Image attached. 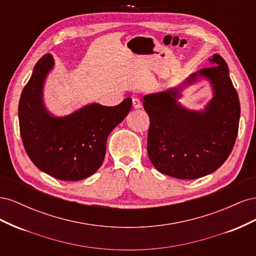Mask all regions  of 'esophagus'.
Listing matches in <instances>:
<instances>
[{
    "mask_svg": "<svg viewBox=\"0 0 256 256\" xmlns=\"http://www.w3.org/2000/svg\"><path fill=\"white\" fill-rule=\"evenodd\" d=\"M132 106H134V109H140V108L142 106L141 100L138 99V98H134V99H132Z\"/></svg>",
    "mask_w": 256,
    "mask_h": 256,
    "instance_id": "34e87169",
    "label": "esophagus"
}]
</instances>
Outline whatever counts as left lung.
I'll return each mask as SVG.
<instances>
[{
    "label": "left lung",
    "mask_w": 256,
    "mask_h": 256,
    "mask_svg": "<svg viewBox=\"0 0 256 256\" xmlns=\"http://www.w3.org/2000/svg\"><path fill=\"white\" fill-rule=\"evenodd\" d=\"M212 66L190 74L178 86L143 96L150 116L147 152L162 174L196 180L218 170L233 150L239 126L240 104L228 64L219 54ZM207 80L213 98L203 110H190L179 99L184 88Z\"/></svg>",
    "instance_id": "8db88e82"
}]
</instances>
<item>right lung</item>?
I'll return each instance as SVG.
<instances>
[{
  "label": "right lung",
  "instance_id": "1",
  "mask_svg": "<svg viewBox=\"0 0 256 256\" xmlns=\"http://www.w3.org/2000/svg\"><path fill=\"white\" fill-rule=\"evenodd\" d=\"M53 67V56L44 54L22 90L18 108L22 142L40 171L60 180H81L102 164L106 138L126 118L132 100L128 97L115 106L92 102L66 116H54L44 102V82Z\"/></svg>",
  "mask_w": 256,
  "mask_h": 256
}]
</instances>
